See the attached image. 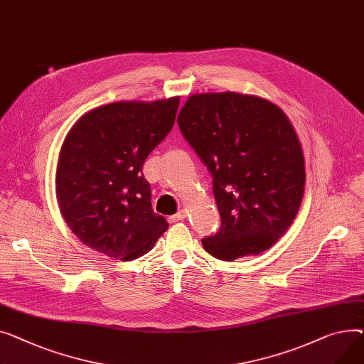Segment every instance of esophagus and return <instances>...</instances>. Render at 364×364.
Returning a JSON list of instances; mask_svg holds the SVG:
<instances>
[{
    "label": "esophagus",
    "mask_w": 364,
    "mask_h": 364,
    "mask_svg": "<svg viewBox=\"0 0 364 364\" xmlns=\"http://www.w3.org/2000/svg\"><path fill=\"white\" fill-rule=\"evenodd\" d=\"M186 218V211L185 210H181L178 215H173V216H170L168 218V222H181V220H183Z\"/></svg>",
    "instance_id": "34e87169"
}]
</instances>
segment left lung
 <instances>
[{
  "mask_svg": "<svg viewBox=\"0 0 364 364\" xmlns=\"http://www.w3.org/2000/svg\"><path fill=\"white\" fill-rule=\"evenodd\" d=\"M178 123L210 170L222 219L204 250L225 262L269 250L304 197L303 146L288 116L266 98L226 91L192 94Z\"/></svg>",
  "mask_w": 364,
  "mask_h": 364,
  "instance_id": "1",
  "label": "left lung"
}]
</instances>
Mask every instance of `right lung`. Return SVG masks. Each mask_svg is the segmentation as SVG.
Returning <instances> with one entry per match:
<instances>
[{
	"label": "right lung",
	"instance_id": "add662e5",
	"mask_svg": "<svg viewBox=\"0 0 364 364\" xmlns=\"http://www.w3.org/2000/svg\"><path fill=\"white\" fill-rule=\"evenodd\" d=\"M179 97L116 101L80 116L60 148L55 196L80 242L123 262L146 254L167 230L142 175L148 154L173 127Z\"/></svg>",
	"mask_w": 364,
	"mask_h": 364
}]
</instances>
